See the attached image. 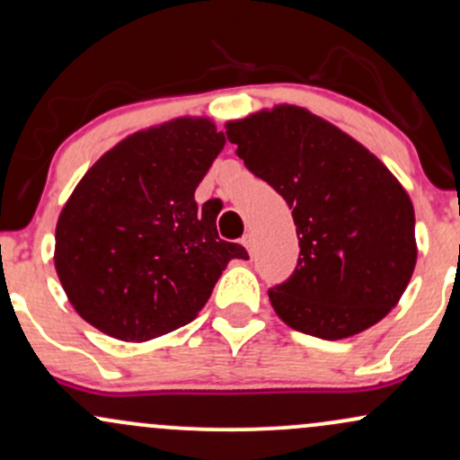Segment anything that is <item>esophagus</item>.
I'll return each mask as SVG.
<instances>
[{
    "instance_id": "obj_1",
    "label": "esophagus",
    "mask_w": 460,
    "mask_h": 460,
    "mask_svg": "<svg viewBox=\"0 0 460 460\" xmlns=\"http://www.w3.org/2000/svg\"><path fill=\"white\" fill-rule=\"evenodd\" d=\"M242 244L246 246L248 252H252V235L251 234H244V237H242Z\"/></svg>"
}]
</instances>
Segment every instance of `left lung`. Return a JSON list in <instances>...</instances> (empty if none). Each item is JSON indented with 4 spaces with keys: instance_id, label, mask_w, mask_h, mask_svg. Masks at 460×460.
<instances>
[{
    "instance_id": "8db88e82",
    "label": "left lung",
    "mask_w": 460,
    "mask_h": 460,
    "mask_svg": "<svg viewBox=\"0 0 460 460\" xmlns=\"http://www.w3.org/2000/svg\"><path fill=\"white\" fill-rule=\"evenodd\" d=\"M255 177L292 209L298 261L268 296L285 324L320 340L369 329L413 274L415 214L387 166L350 136L296 105L226 125Z\"/></svg>"
}]
</instances>
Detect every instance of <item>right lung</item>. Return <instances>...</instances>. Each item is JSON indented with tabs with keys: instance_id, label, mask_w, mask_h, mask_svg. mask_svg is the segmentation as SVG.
Segmentation results:
<instances>
[{
	"instance_id": "1",
	"label": "right lung",
	"mask_w": 460,
	"mask_h": 460,
	"mask_svg": "<svg viewBox=\"0 0 460 460\" xmlns=\"http://www.w3.org/2000/svg\"><path fill=\"white\" fill-rule=\"evenodd\" d=\"M225 146L205 119L129 136L84 175L56 226V270L88 324L146 341L188 324L244 246L225 242L194 190Z\"/></svg>"
}]
</instances>
